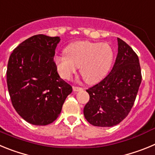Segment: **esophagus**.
<instances>
[{
	"label": "esophagus",
	"instance_id": "1",
	"mask_svg": "<svg viewBox=\"0 0 155 155\" xmlns=\"http://www.w3.org/2000/svg\"><path fill=\"white\" fill-rule=\"evenodd\" d=\"M83 90V88L81 87H77V86H73V91H81Z\"/></svg>",
	"mask_w": 155,
	"mask_h": 155
}]
</instances>
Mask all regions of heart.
Instances as JSON below:
<instances>
[{
    "instance_id": "heart-1",
    "label": "heart",
    "mask_w": 155,
    "mask_h": 155,
    "mask_svg": "<svg viewBox=\"0 0 155 155\" xmlns=\"http://www.w3.org/2000/svg\"><path fill=\"white\" fill-rule=\"evenodd\" d=\"M65 55L56 56L54 63L61 78L69 80L80 67L82 78L88 84L102 80L113 61V49L105 42L78 41L64 50Z\"/></svg>"
}]
</instances>
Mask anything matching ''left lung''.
<instances>
[{
	"mask_svg": "<svg viewBox=\"0 0 155 155\" xmlns=\"http://www.w3.org/2000/svg\"><path fill=\"white\" fill-rule=\"evenodd\" d=\"M118 54L110 73L88 88L90 99L84 108L87 121L95 127H113L127 116L141 83L139 58L132 48L117 39Z\"/></svg>",
	"mask_w": 155,
	"mask_h": 155,
	"instance_id": "1",
	"label": "left lung"
}]
</instances>
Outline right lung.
<instances>
[{"instance_id": "add662e5", "label": "right lung", "mask_w": 155, "mask_h": 155, "mask_svg": "<svg viewBox=\"0 0 155 155\" xmlns=\"http://www.w3.org/2000/svg\"><path fill=\"white\" fill-rule=\"evenodd\" d=\"M60 37L39 34L15 49L7 69L12 105L29 124L45 126L55 121L72 87L61 78L53 57Z\"/></svg>"}]
</instances>
